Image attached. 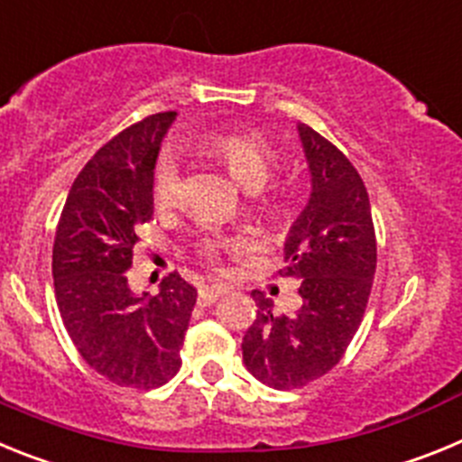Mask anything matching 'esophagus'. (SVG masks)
<instances>
[{"label": "esophagus", "mask_w": 462, "mask_h": 462, "mask_svg": "<svg viewBox=\"0 0 462 462\" xmlns=\"http://www.w3.org/2000/svg\"><path fill=\"white\" fill-rule=\"evenodd\" d=\"M226 291L224 287H215V284H206V287L199 289V305H203V308H208V305H212L215 300H219V296Z\"/></svg>", "instance_id": "34e87169"}]
</instances>
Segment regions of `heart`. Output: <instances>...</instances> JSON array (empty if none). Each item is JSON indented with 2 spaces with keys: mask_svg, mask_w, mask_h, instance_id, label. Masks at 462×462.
Instances as JSON below:
<instances>
[{
  "mask_svg": "<svg viewBox=\"0 0 462 462\" xmlns=\"http://www.w3.org/2000/svg\"><path fill=\"white\" fill-rule=\"evenodd\" d=\"M208 148L222 159L231 175L247 189H259V187L266 185L268 178L275 173L277 164H280L275 148L259 134H215V136L208 138ZM152 189L159 208L175 206L182 191V169L178 159L169 154L159 162ZM243 247L245 243L240 238L208 236V238L199 240L196 254L201 256L208 266H219L224 252L243 250Z\"/></svg>",
  "mask_w": 462,
  "mask_h": 462,
  "instance_id": "1",
  "label": "heart"
}]
</instances>
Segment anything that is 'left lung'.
<instances>
[{"instance_id": "1", "label": "left lung", "mask_w": 462, "mask_h": 462, "mask_svg": "<svg viewBox=\"0 0 462 462\" xmlns=\"http://www.w3.org/2000/svg\"><path fill=\"white\" fill-rule=\"evenodd\" d=\"M312 196L284 245V277L303 298L293 314H275L273 300L252 291L256 319L243 337L245 365L280 391L308 386L345 356L361 326L374 268L377 238L368 189L340 150L312 126L298 125Z\"/></svg>"}]
</instances>
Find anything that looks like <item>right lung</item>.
I'll return each mask as SVG.
<instances>
[{
    "instance_id": "obj_1",
    "label": "right lung",
    "mask_w": 462,
    "mask_h": 462,
    "mask_svg": "<svg viewBox=\"0 0 462 462\" xmlns=\"http://www.w3.org/2000/svg\"><path fill=\"white\" fill-rule=\"evenodd\" d=\"M173 120V110L143 117L89 159L69 189L52 245L55 300L69 337L89 368L138 391L180 370L196 303V289L178 273L150 298L126 284L136 228L152 217L159 143Z\"/></svg>"
}]
</instances>
